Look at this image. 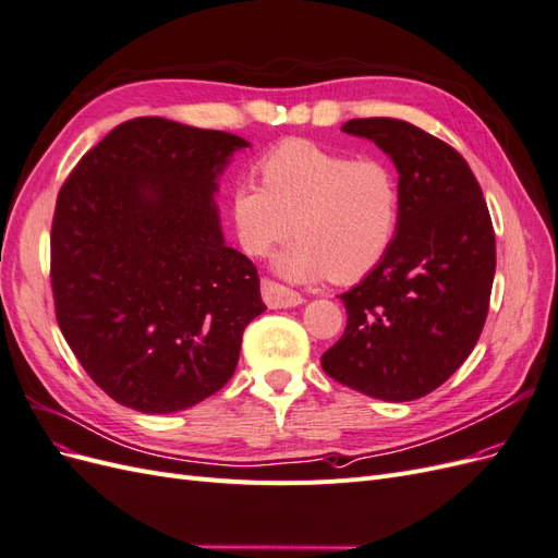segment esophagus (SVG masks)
<instances>
[{
  "label": "esophagus",
  "instance_id": "1",
  "mask_svg": "<svg viewBox=\"0 0 558 558\" xmlns=\"http://www.w3.org/2000/svg\"><path fill=\"white\" fill-rule=\"evenodd\" d=\"M260 289H263L265 305H267L269 310H286V307H298V305H302V295L295 293V291H291V289H286V286H281V283L263 279Z\"/></svg>",
  "mask_w": 558,
  "mask_h": 558
}]
</instances>
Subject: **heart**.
I'll return each mask as SVG.
<instances>
[{
  "label": "heart",
  "mask_w": 558,
  "mask_h": 558,
  "mask_svg": "<svg viewBox=\"0 0 558 558\" xmlns=\"http://www.w3.org/2000/svg\"><path fill=\"white\" fill-rule=\"evenodd\" d=\"M260 177L263 183L232 185L228 216L234 240L253 258H265L291 230L298 234L272 263L279 277L351 283L391 251L400 189L386 162L291 140L260 160Z\"/></svg>",
  "instance_id": "b5f03b06"
}]
</instances>
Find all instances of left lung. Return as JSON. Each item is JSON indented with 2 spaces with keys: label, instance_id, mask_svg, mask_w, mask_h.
<instances>
[{
  "label": "left lung",
  "instance_id": "1",
  "mask_svg": "<svg viewBox=\"0 0 558 558\" xmlns=\"http://www.w3.org/2000/svg\"><path fill=\"white\" fill-rule=\"evenodd\" d=\"M342 132L393 160L400 223L386 258L342 293L347 328L326 375L388 402L424 398L475 349L496 275V238L459 150L396 118H353Z\"/></svg>",
  "mask_w": 558,
  "mask_h": 558
}]
</instances>
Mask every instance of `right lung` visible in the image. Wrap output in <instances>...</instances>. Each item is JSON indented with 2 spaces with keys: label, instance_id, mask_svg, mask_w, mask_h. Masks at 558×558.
Here are the masks:
<instances>
[{
  "label": "right lung",
  "instance_id": "add662e5",
  "mask_svg": "<svg viewBox=\"0 0 558 558\" xmlns=\"http://www.w3.org/2000/svg\"><path fill=\"white\" fill-rule=\"evenodd\" d=\"M251 144L134 118L81 158L58 195L50 283L66 344L116 402L172 414L214 396L267 307L226 244L218 177Z\"/></svg>",
  "mask_w": 558,
  "mask_h": 558
}]
</instances>
